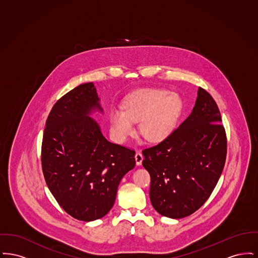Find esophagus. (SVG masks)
<instances>
[{
	"label": "esophagus",
	"instance_id": "34e87169",
	"mask_svg": "<svg viewBox=\"0 0 258 258\" xmlns=\"http://www.w3.org/2000/svg\"><path fill=\"white\" fill-rule=\"evenodd\" d=\"M135 161H136V164L137 165H141L142 164V161H143V155L140 153V152H136L135 153Z\"/></svg>",
	"mask_w": 258,
	"mask_h": 258
}]
</instances>
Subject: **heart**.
Segmentation results:
<instances>
[{"label": "heart", "instance_id": "heart-1", "mask_svg": "<svg viewBox=\"0 0 258 258\" xmlns=\"http://www.w3.org/2000/svg\"><path fill=\"white\" fill-rule=\"evenodd\" d=\"M182 109L178 95L166 90L145 88L131 94L123 100V110L112 109L111 130L119 140L138 132L149 142H160L170 135Z\"/></svg>", "mask_w": 258, "mask_h": 258}]
</instances>
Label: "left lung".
I'll list each match as a JSON object with an SVG mask.
<instances>
[{
	"mask_svg": "<svg viewBox=\"0 0 258 258\" xmlns=\"http://www.w3.org/2000/svg\"><path fill=\"white\" fill-rule=\"evenodd\" d=\"M190 115L159 144L142 150L150 199L160 215L182 219L213 192L226 160L227 139L217 102L199 87Z\"/></svg>",
	"mask_w": 258,
	"mask_h": 258,
	"instance_id": "8db88e82",
	"label": "left lung"
}]
</instances>
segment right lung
<instances>
[{
    "instance_id": "1",
    "label": "right lung",
    "mask_w": 258,
    "mask_h": 258,
    "mask_svg": "<svg viewBox=\"0 0 258 258\" xmlns=\"http://www.w3.org/2000/svg\"><path fill=\"white\" fill-rule=\"evenodd\" d=\"M102 109L93 82L63 95L47 117L41 167L58 204L74 219L92 221L114 205L123 175L135 165V151L107 141L88 114Z\"/></svg>"
}]
</instances>
